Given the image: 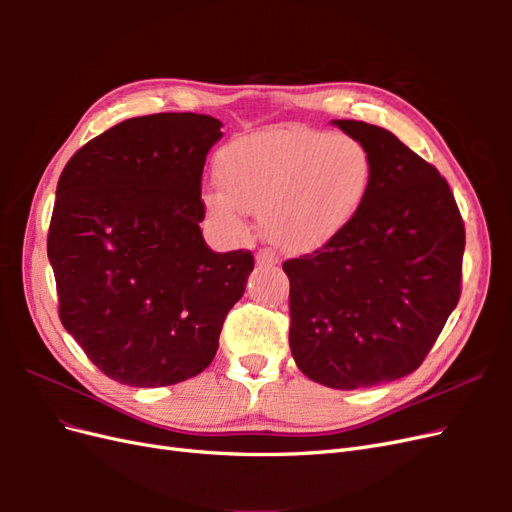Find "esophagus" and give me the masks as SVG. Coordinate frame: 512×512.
<instances>
[{
	"instance_id": "esophagus-1",
	"label": "esophagus",
	"mask_w": 512,
	"mask_h": 512,
	"mask_svg": "<svg viewBox=\"0 0 512 512\" xmlns=\"http://www.w3.org/2000/svg\"><path fill=\"white\" fill-rule=\"evenodd\" d=\"M256 262L258 265H267V267H275L280 265V256H277L269 247H262V250L256 252Z\"/></svg>"
}]
</instances>
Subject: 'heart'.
Listing matches in <instances>:
<instances>
[{"instance_id": "obj_1", "label": "heart", "mask_w": 512, "mask_h": 512, "mask_svg": "<svg viewBox=\"0 0 512 512\" xmlns=\"http://www.w3.org/2000/svg\"><path fill=\"white\" fill-rule=\"evenodd\" d=\"M215 181L220 192H207L203 200L222 237H243L241 213H252L273 245L307 254L335 239L363 209L374 160L348 134L271 130L226 145L215 160Z\"/></svg>"}]
</instances>
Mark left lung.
<instances>
[{
    "instance_id": "1",
    "label": "left lung",
    "mask_w": 512,
    "mask_h": 512,
    "mask_svg": "<svg viewBox=\"0 0 512 512\" xmlns=\"http://www.w3.org/2000/svg\"><path fill=\"white\" fill-rule=\"evenodd\" d=\"M374 160L356 218L290 258V350L303 374L354 391L421 367L461 297L466 228L438 168L365 121L337 119Z\"/></svg>"
}]
</instances>
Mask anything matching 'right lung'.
<instances>
[{
  "mask_svg": "<svg viewBox=\"0 0 512 512\" xmlns=\"http://www.w3.org/2000/svg\"><path fill=\"white\" fill-rule=\"evenodd\" d=\"M220 128L196 113L126 119L59 177L46 237L59 320L111 380L153 389L198 376L243 297L252 252H213L198 226Z\"/></svg>",
  "mask_w": 512,
  "mask_h": 512,
  "instance_id": "add662e5",
  "label": "right lung"
}]
</instances>
